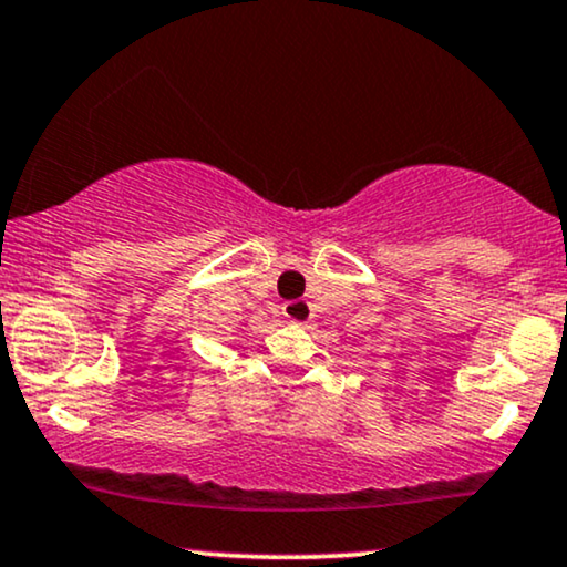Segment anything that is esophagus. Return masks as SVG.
I'll return each mask as SVG.
<instances>
[{
	"label": "esophagus",
	"mask_w": 567,
	"mask_h": 567,
	"mask_svg": "<svg viewBox=\"0 0 567 567\" xmlns=\"http://www.w3.org/2000/svg\"><path fill=\"white\" fill-rule=\"evenodd\" d=\"M282 313L285 319L292 321V324H308L311 321V306L306 303V300H290V303L282 306Z\"/></svg>",
	"instance_id": "1"
}]
</instances>
